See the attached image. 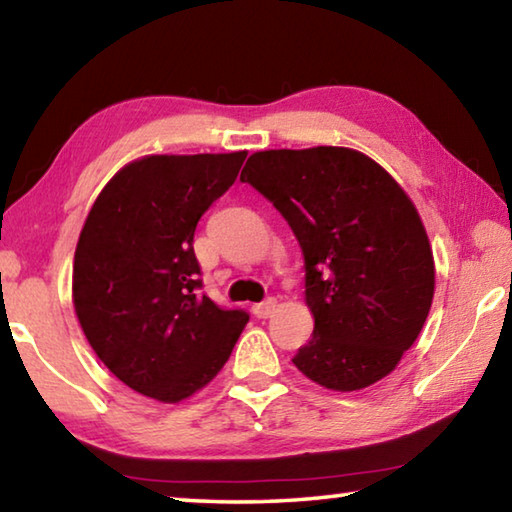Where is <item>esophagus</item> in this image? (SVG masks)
<instances>
[{
    "mask_svg": "<svg viewBox=\"0 0 512 512\" xmlns=\"http://www.w3.org/2000/svg\"><path fill=\"white\" fill-rule=\"evenodd\" d=\"M275 307H277V300L275 298H266L264 302H259V305L253 307V314L257 318H268L275 311Z\"/></svg>",
    "mask_w": 512,
    "mask_h": 512,
    "instance_id": "1",
    "label": "esophagus"
}]
</instances>
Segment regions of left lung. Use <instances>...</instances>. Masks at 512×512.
Masks as SVG:
<instances>
[{
	"label": "left lung",
	"mask_w": 512,
	"mask_h": 512,
	"mask_svg": "<svg viewBox=\"0 0 512 512\" xmlns=\"http://www.w3.org/2000/svg\"><path fill=\"white\" fill-rule=\"evenodd\" d=\"M241 183L273 203L305 255L314 334L296 368L332 391L386 377L418 339L436 284L411 198L375 160L343 146L253 153Z\"/></svg>",
	"instance_id": "left-lung-1"
}]
</instances>
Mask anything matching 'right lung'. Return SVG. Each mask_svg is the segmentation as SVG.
<instances>
[{
    "label": "right lung",
    "mask_w": 512,
    "mask_h": 512,
    "mask_svg": "<svg viewBox=\"0 0 512 512\" xmlns=\"http://www.w3.org/2000/svg\"><path fill=\"white\" fill-rule=\"evenodd\" d=\"M246 151L149 155L115 173L74 255V309L97 357L160 402L201 391L228 361L248 311L223 309L194 255L201 216L237 180Z\"/></svg>",
    "instance_id": "obj_1"
}]
</instances>
